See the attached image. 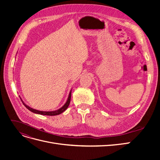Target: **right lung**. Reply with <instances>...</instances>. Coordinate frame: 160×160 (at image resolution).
Returning <instances> with one entry per match:
<instances>
[{
	"instance_id": "right-lung-1",
	"label": "right lung",
	"mask_w": 160,
	"mask_h": 160,
	"mask_svg": "<svg viewBox=\"0 0 160 160\" xmlns=\"http://www.w3.org/2000/svg\"><path fill=\"white\" fill-rule=\"evenodd\" d=\"M71 90L70 91L69 93V97H68V99H67V102L65 103V104L62 106V108H61L60 109H57L56 111H38V110H36L35 109H32L31 108H30L29 106H28L27 105H26L25 103L23 102L22 100L21 99L22 102L23 103V105L25 106V107L29 110L31 111V112L32 113H37V114H40V115H59L61 113H62V112H64V111L67 109V108H68V106L69 105V103H70V101H71Z\"/></svg>"
}]
</instances>
